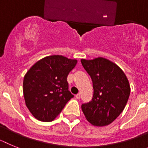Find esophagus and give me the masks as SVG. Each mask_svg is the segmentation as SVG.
<instances>
[{
	"label": "esophagus",
	"instance_id": "1",
	"mask_svg": "<svg viewBox=\"0 0 148 148\" xmlns=\"http://www.w3.org/2000/svg\"><path fill=\"white\" fill-rule=\"evenodd\" d=\"M75 97H76V98H77V99H79V98H80V97H81V95H80L79 93H78L77 95H76Z\"/></svg>",
	"mask_w": 148,
	"mask_h": 148
}]
</instances>
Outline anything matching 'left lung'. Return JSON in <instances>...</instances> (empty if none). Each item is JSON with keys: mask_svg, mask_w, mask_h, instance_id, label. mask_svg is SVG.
Listing matches in <instances>:
<instances>
[{"mask_svg": "<svg viewBox=\"0 0 148 148\" xmlns=\"http://www.w3.org/2000/svg\"><path fill=\"white\" fill-rule=\"evenodd\" d=\"M81 63L92 78L94 89L92 101L82 104L83 114L92 125H109L127 103L130 94L127 77L116 64L103 57L82 59Z\"/></svg>", "mask_w": 148, "mask_h": 148, "instance_id": "8db88e82", "label": "left lung"}]
</instances>
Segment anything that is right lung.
Here are the masks:
<instances>
[{
  "instance_id": "add662e5",
  "label": "right lung",
  "mask_w": 148,
  "mask_h": 148,
  "mask_svg": "<svg viewBox=\"0 0 148 148\" xmlns=\"http://www.w3.org/2000/svg\"><path fill=\"white\" fill-rule=\"evenodd\" d=\"M77 62V60L53 55L38 60L27 71L23 81L24 101L37 120L53 121L74 97L69 91L67 77Z\"/></svg>"
}]
</instances>
